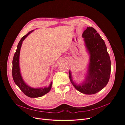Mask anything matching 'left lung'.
Returning <instances> with one entry per match:
<instances>
[{"label": "left lung", "instance_id": "obj_1", "mask_svg": "<svg viewBox=\"0 0 125 125\" xmlns=\"http://www.w3.org/2000/svg\"><path fill=\"white\" fill-rule=\"evenodd\" d=\"M86 47L90 54V62L85 80L77 85L69 71L70 80L78 91L91 95L97 93L108 84L111 73V60L106 45L97 31L88 27L82 34Z\"/></svg>", "mask_w": 125, "mask_h": 125}]
</instances>
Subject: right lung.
<instances>
[{
	"label": "right lung",
	"mask_w": 125,
	"mask_h": 125,
	"mask_svg": "<svg viewBox=\"0 0 125 125\" xmlns=\"http://www.w3.org/2000/svg\"><path fill=\"white\" fill-rule=\"evenodd\" d=\"M33 30L29 32L26 35L22 37L18 44L16 51L15 53L12 61V77L13 80L16 85L19 88L23 93L27 96L30 98H38L43 96L48 93L51 89L52 82L48 87L34 88L27 85L22 79L19 67V55L21 45L23 41L32 33Z\"/></svg>",
	"instance_id": "1"
}]
</instances>
